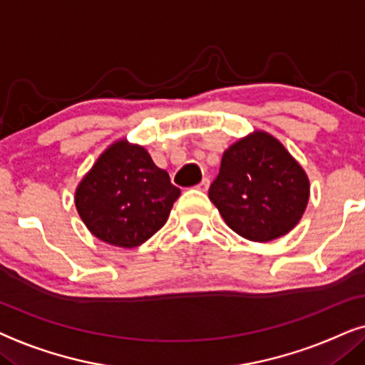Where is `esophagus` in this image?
Wrapping results in <instances>:
<instances>
[{"instance_id": "34e87169", "label": "esophagus", "mask_w": 365, "mask_h": 365, "mask_svg": "<svg viewBox=\"0 0 365 365\" xmlns=\"http://www.w3.org/2000/svg\"><path fill=\"white\" fill-rule=\"evenodd\" d=\"M208 185H210V180H208L207 177L202 180L200 183H198V190H202V192H207L208 190Z\"/></svg>"}]
</instances>
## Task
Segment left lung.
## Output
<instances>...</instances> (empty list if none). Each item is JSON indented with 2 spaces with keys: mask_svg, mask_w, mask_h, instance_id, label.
<instances>
[{
  "mask_svg": "<svg viewBox=\"0 0 365 365\" xmlns=\"http://www.w3.org/2000/svg\"><path fill=\"white\" fill-rule=\"evenodd\" d=\"M310 195L307 173L279 140L254 132L225 150L208 197L233 232L252 242L289 233Z\"/></svg>",
  "mask_w": 365,
  "mask_h": 365,
  "instance_id": "obj_1",
  "label": "left lung"
}]
</instances>
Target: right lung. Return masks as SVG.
Returning <instances> with one entry per match:
<instances>
[{
    "mask_svg": "<svg viewBox=\"0 0 365 365\" xmlns=\"http://www.w3.org/2000/svg\"><path fill=\"white\" fill-rule=\"evenodd\" d=\"M180 188L147 150L118 140L100 155L75 192L78 215L105 244L133 249L165 225Z\"/></svg>",
    "mask_w": 365,
    "mask_h": 365,
    "instance_id": "right-lung-1",
    "label": "right lung"
}]
</instances>
